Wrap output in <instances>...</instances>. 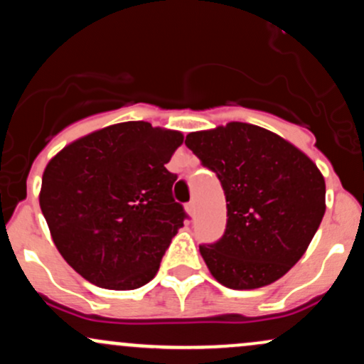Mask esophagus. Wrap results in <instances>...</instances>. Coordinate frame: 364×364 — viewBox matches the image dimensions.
<instances>
[{
  "instance_id": "34e87169",
  "label": "esophagus",
  "mask_w": 364,
  "mask_h": 364,
  "mask_svg": "<svg viewBox=\"0 0 364 364\" xmlns=\"http://www.w3.org/2000/svg\"><path fill=\"white\" fill-rule=\"evenodd\" d=\"M186 210H188L190 215H195V210H197V207H195V202L186 203Z\"/></svg>"
}]
</instances>
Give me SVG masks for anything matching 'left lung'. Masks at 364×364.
Returning <instances> with one entry per match:
<instances>
[{"instance_id":"8db88e82","label":"left lung","mask_w":364,"mask_h":364,"mask_svg":"<svg viewBox=\"0 0 364 364\" xmlns=\"http://www.w3.org/2000/svg\"><path fill=\"white\" fill-rule=\"evenodd\" d=\"M185 145L218 174L226 195L225 235L200 245L210 274L228 289L254 290L289 273L325 215V178L316 164L285 138L247 122L195 131Z\"/></svg>"}]
</instances>
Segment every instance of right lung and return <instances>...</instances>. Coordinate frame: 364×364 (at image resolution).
<instances>
[{"mask_svg":"<svg viewBox=\"0 0 364 364\" xmlns=\"http://www.w3.org/2000/svg\"><path fill=\"white\" fill-rule=\"evenodd\" d=\"M183 133L150 122L112 124L69 143L48 162L39 205L60 255L109 290L157 274L185 213L166 169Z\"/></svg>","mask_w":364,"mask_h":364,"instance_id":"add662e5","label":"right lung"}]
</instances>
